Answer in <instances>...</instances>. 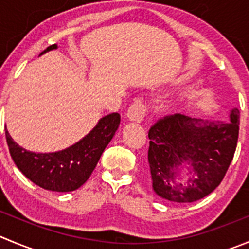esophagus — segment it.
<instances>
[{"label":"esophagus","mask_w":249,"mask_h":249,"mask_svg":"<svg viewBox=\"0 0 249 249\" xmlns=\"http://www.w3.org/2000/svg\"><path fill=\"white\" fill-rule=\"evenodd\" d=\"M146 113V106L144 105L142 100H134V103L129 106L128 111H127V118L132 122H142Z\"/></svg>","instance_id":"obj_1"}]
</instances>
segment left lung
Here are the masks:
<instances>
[{
  "label": "left lung",
  "mask_w": 249,
  "mask_h": 249,
  "mask_svg": "<svg viewBox=\"0 0 249 249\" xmlns=\"http://www.w3.org/2000/svg\"><path fill=\"white\" fill-rule=\"evenodd\" d=\"M229 120L204 122L176 113L149 129V171L159 197L174 203H192L219 186L237 145V107L230 110Z\"/></svg>",
  "instance_id": "left-lung-1"
}]
</instances>
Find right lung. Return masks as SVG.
Listing matches in <instances>:
<instances>
[{"label": "right lung", "instance_id": "right-lung-1", "mask_svg": "<svg viewBox=\"0 0 249 249\" xmlns=\"http://www.w3.org/2000/svg\"><path fill=\"white\" fill-rule=\"evenodd\" d=\"M57 49L53 44L40 56ZM117 112L104 116L96 126L73 145L53 153H34L19 146L6 129L9 153L17 167L25 177L41 188L52 192H72L90 177L101 154L120 126Z\"/></svg>", "mask_w": 249, "mask_h": 249}]
</instances>
